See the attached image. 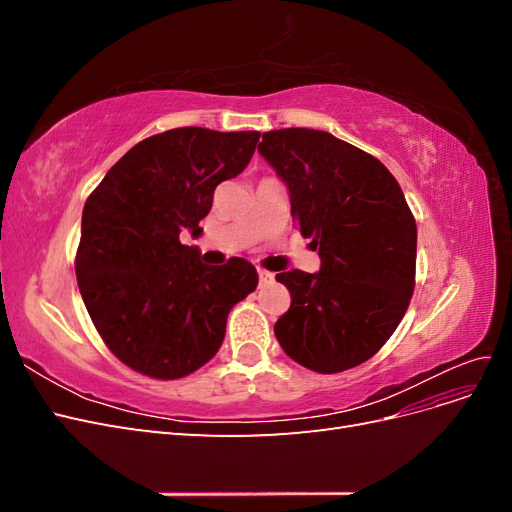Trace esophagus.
Wrapping results in <instances>:
<instances>
[{
	"mask_svg": "<svg viewBox=\"0 0 512 512\" xmlns=\"http://www.w3.org/2000/svg\"><path fill=\"white\" fill-rule=\"evenodd\" d=\"M258 280H260V284H269V282H273V273H269L265 269H258Z\"/></svg>",
	"mask_w": 512,
	"mask_h": 512,
	"instance_id": "1",
	"label": "esophagus"
}]
</instances>
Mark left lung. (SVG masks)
Returning a JSON list of instances; mask_svg holds the SVG:
<instances>
[{
  "label": "left lung",
  "instance_id": "obj_1",
  "mask_svg": "<svg viewBox=\"0 0 512 512\" xmlns=\"http://www.w3.org/2000/svg\"><path fill=\"white\" fill-rule=\"evenodd\" d=\"M258 151L290 190V213L322 260L318 273H277L290 309L275 337L299 365L339 374L395 333L414 292L416 222L378 158L329 132L284 128Z\"/></svg>",
  "mask_w": 512,
  "mask_h": 512
}]
</instances>
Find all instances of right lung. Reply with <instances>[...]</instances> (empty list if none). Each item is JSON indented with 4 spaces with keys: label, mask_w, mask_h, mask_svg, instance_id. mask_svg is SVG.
<instances>
[{
    "label": "right lung",
    "mask_w": 512,
    "mask_h": 512,
    "mask_svg": "<svg viewBox=\"0 0 512 512\" xmlns=\"http://www.w3.org/2000/svg\"><path fill=\"white\" fill-rule=\"evenodd\" d=\"M260 132L175 128L134 145L83 209L76 282L102 342L138 374L177 380L211 361L232 307L258 286L243 258L207 267L179 235L252 160Z\"/></svg>",
    "instance_id": "right-lung-1"
}]
</instances>
